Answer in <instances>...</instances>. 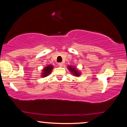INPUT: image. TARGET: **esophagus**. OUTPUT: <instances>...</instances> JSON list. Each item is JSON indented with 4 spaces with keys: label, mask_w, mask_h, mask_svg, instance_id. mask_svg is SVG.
Returning a JSON list of instances; mask_svg holds the SVG:
<instances>
[{
    "label": "esophagus",
    "mask_w": 127,
    "mask_h": 127,
    "mask_svg": "<svg viewBox=\"0 0 127 127\" xmlns=\"http://www.w3.org/2000/svg\"><path fill=\"white\" fill-rule=\"evenodd\" d=\"M59 65L60 67H62L63 65V63H59Z\"/></svg>",
    "instance_id": "obj_1"
}]
</instances>
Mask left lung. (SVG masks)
<instances>
[{"label":"left lung","mask_w":127,"mask_h":127,"mask_svg":"<svg viewBox=\"0 0 127 127\" xmlns=\"http://www.w3.org/2000/svg\"><path fill=\"white\" fill-rule=\"evenodd\" d=\"M67 68L68 70L70 71V72L71 73V74L73 76L76 77H79L81 75V72L78 68L76 66H73V65H68Z\"/></svg>","instance_id":"left-lung-1"}]
</instances>
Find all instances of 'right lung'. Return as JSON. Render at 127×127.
I'll return each mask as SVG.
<instances>
[{
  "instance_id": "1",
  "label": "right lung",
  "mask_w": 127,
  "mask_h": 127,
  "mask_svg": "<svg viewBox=\"0 0 127 127\" xmlns=\"http://www.w3.org/2000/svg\"><path fill=\"white\" fill-rule=\"evenodd\" d=\"M53 68H54V66L51 64H49L48 65H46V66H45L42 70L41 75H40L41 77L45 78V77H46L47 76L50 75V74L51 73Z\"/></svg>"
}]
</instances>
